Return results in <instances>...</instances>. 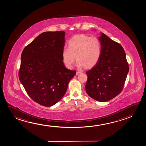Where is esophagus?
<instances>
[{
	"label": "esophagus",
	"instance_id": "esophagus-1",
	"mask_svg": "<svg viewBox=\"0 0 146 146\" xmlns=\"http://www.w3.org/2000/svg\"><path fill=\"white\" fill-rule=\"evenodd\" d=\"M81 73V71H77V72H76V75H78L79 74H80V73Z\"/></svg>",
	"mask_w": 146,
	"mask_h": 146
}]
</instances>
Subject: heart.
Returning <instances> with one entry per match:
<instances>
[{"label": "heart", "instance_id": "obj_1", "mask_svg": "<svg viewBox=\"0 0 146 146\" xmlns=\"http://www.w3.org/2000/svg\"><path fill=\"white\" fill-rule=\"evenodd\" d=\"M102 51V44L98 38L78 35L68 41V48H64L62 51V59L68 68L72 67L76 58L78 67L91 68L98 63Z\"/></svg>", "mask_w": 146, "mask_h": 146}]
</instances>
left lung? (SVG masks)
Wrapping results in <instances>:
<instances>
[{
  "instance_id": "8db88e82",
  "label": "left lung",
  "mask_w": 146,
  "mask_h": 146,
  "mask_svg": "<svg viewBox=\"0 0 146 146\" xmlns=\"http://www.w3.org/2000/svg\"><path fill=\"white\" fill-rule=\"evenodd\" d=\"M99 40L102 44V55L98 63L86 72L88 79L85 90L94 100L106 102L122 91L129 66L121 44L102 33Z\"/></svg>"
}]
</instances>
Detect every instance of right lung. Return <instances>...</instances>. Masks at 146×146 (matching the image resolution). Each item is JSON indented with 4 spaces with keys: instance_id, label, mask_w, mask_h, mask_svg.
Masks as SVG:
<instances>
[{
    "instance_id": "1",
    "label": "right lung",
    "mask_w": 146,
    "mask_h": 146,
    "mask_svg": "<svg viewBox=\"0 0 146 146\" xmlns=\"http://www.w3.org/2000/svg\"><path fill=\"white\" fill-rule=\"evenodd\" d=\"M63 31L44 32L23 49L19 80L34 102L51 106L61 100L68 83L76 74L64 65Z\"/></svg>"
}]
</instances>
